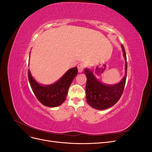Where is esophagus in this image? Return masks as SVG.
<instances>
[{
    "label": "esophagus",
    "mask_w": 152,
    "mask_h": 152,
    "mask_svg": "<svg viewBox=\"0 0 152 152\" xmlns=\"http://www.w3.org/2000/svg\"><path fill=\"white\" fill-rule=\"evenodd\" d=\"M77 68H78V71H79V73H81L82 72H83V70L84 68V65L83 64H79V65H78L77 66Z\"/></svg>",
    "instance_id": "esophagus-1"
}]
</instances>
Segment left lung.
Segmentation results:
<instances>
[{"instance_id":"obj_1","label":"left lung","mask_w":152,"mask_h":152,"mask_svg":"<svg viewBox=\"0 0 152 152\" xmlns=\"http://www.w3.org/2000/svg\"><path fill=\"white\" fill-rule=\"evenodd\" d=\"M123 56L125 59V74L122 79L115 84H105L98 80L93 72L86 68L84 73L87 77L86 94L87 103L94 109L102 110L109 108L115 104L123 93L127 77V58L123 45Z\"/></svg>"}]
</instances>
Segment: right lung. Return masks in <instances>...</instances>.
Wrapping results in <instances>:
<instances>
[{
    "label": "right lung",
    "instance_id": "add662e5",
    "mask_svg": "<svg viewBox=\"0 0 152 152\" xmlns=\"http://www.w3.org/2000/svg\"><path fill=\"white\" fill-rule=\"evenodd\" d=\"M78 73L77 68L73 67L52 84L42 85L31 76L28 69V80L31 89L39 102L49 107H56L65 102L69 87Z\"/></svg>",
    "mask_w": 152,
    "mask_h": 152
}]
</instances>
